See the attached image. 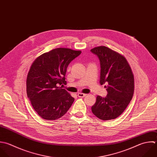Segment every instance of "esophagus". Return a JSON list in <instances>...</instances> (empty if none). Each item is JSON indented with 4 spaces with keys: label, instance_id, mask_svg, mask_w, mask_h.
<instances>
[{
    "label": "esophagus",
    "instance_id": "1",
    "mask_svg": "<svg viewBox=\"0 0 157 157\" xmlns=\"http://www.w3.org/2000/svg\"><path fill=\"white\" fill-rule=\"evenodd\" d=\"M78 96L80 98H83V97H85L86 96V94H82V93H79L78 94Z\"/></svg>",
    "mask_w": 157,
    "mask_h": 157
}]
</instances>
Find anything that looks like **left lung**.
Segmentation results:
<instances>
[{
    "instance_id": "8db88e82",
    "label": "left lung",
    "mask_w": 157,
    "mask_h": 157,
    "mask_svg": "<svg viewBox=\"0 0 157 157\" xmlns=\"http://www.w3.org/2000/svg\"><path fill=\"white\" fill-rule=\"evenodd\" d=\"M100 63V84H106V97L97 96L92 113L101 120L116 119L125 111L134 93V76L126 59L106 46L90 50Z\"/></svg>"
}]
</instances>
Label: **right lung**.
Masks as SVG:
<instances>
[{
    "instance_id": "1",
    "label": "right lung",
    "mask_w": 157,
    "mask_h": 157,
    "mask_svg": "<svg viewBox=\"0 0 157 157\" xmlns=\"http://www.w3.org/2000/svg\"><path fill=\"white\" fill-rule=\"evenodd\" d=\"M81 53L59 48L43 54L33 62L27 77V94L33 109L43 119H58L72 105L75 98L59 86L67 83V68Z\"/></svg>"
}]
</instances>
